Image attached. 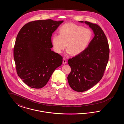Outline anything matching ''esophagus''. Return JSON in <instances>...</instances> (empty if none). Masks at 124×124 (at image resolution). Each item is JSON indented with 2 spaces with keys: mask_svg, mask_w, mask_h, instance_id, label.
Returning <instances> with one entry per match:
<instances>
[{
  "mask_svg": "<svg viewBox=\"0 0 124 124\" xmlns=\"http://www.w3.org/2000/svg\"><path fill=\"white\" fill-rule=\"evenodd\" d=\"M67 63V60L65 58H63V64H66Z\"/></svg>",
  "mask_w": 124,
  "mask_h": 124,
  "instance_id": "1",
  "label": "esophagus"
}]
</instances>
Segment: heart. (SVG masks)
Masks as SVG:
<instances>
[{"label":"heart","instance_id":"b5f03b06","mask_svg":"<svg viewBox=\"0 0 124 124\" xmlns=\"http://www.w3.org/2000/svg\"><path fill=\"white\" fill-rule=\"evenodd\" d=\"M92 36L90 30L68 23L60 28L59 35L55 34L53 36L52 43L55 52L61 53L66 46L67 53L77 55L85 50Z\"/></svg>","mask_w":124,"mask_h":124}]
</instances>
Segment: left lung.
Masks as SVG:
<instances>
[{"instance_id": "left-lung-1", "label": "left lung", "mask_w": 124, "mask_h": 124, "mask_svg": "<svg viewBox=\"0 0 124 124\" xmlns=\"http://www.w3.org/2000/svg\"><path fill=\"white\" fill-rule=\"evenodd\" d=\"M85 23L93 30L94 37L84 52L68 60L71 68L68 81L72 89L78 92L87 91L101 79L110 53L106 36L100 26L88 21Z\"/></svg>"}]
</instances>
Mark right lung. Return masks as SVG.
<instances>
[{
  "label": "right lung",
  "mask_w": 124,
  "mask_h": 124,
  "mask_svg": "<svg viewBox=\"0 0 124 124\" xmlns=\"http://www.w3.org/2000/svg\"><path fill=\"white\" fill-rule=\"evenodd\" d=\"M63 21L52 19L31 21L19 31L13 49L18 76L32 88H41L55 70L60 66L63 57L51 50L52 36Z\"/></svg>",
  "instance_id": "right-lung-1"
}]
</instances>
